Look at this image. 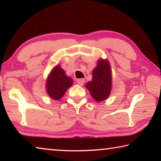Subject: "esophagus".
Instances as JSON below:
<instances>
[{
  "label": "esophagus",
  "instance_id": "esophagus-1",
  "mask_svg": "<svg viewBox=\"0 0 161 161\" xmlns=\"http://www.w3.org/2000/svg\"><path fill=\"white\" fill-rule=\"evenodd\" d=\"M77 83L79 84V85L82 86L84 83V79H78L77 80Z\"/></svg>",
  "mask_w": 161,
  "mask_h": 161
}]
</instances>
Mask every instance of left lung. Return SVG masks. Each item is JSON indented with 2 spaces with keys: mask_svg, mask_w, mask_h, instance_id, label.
I'll list each match as a JSON object with an SVG mask.
<instances>
[{
  "mask_svg": "<svg viewBox=\"0 0 161 161\" xmlns=\"http://www.w3.org/2000/svg\"><path fill=\"white\" fill-rule=\"evenodd\" d=\"M91 96L97 102H102L109 97L112 87V75L109 62L101 58L92 71V80L85 85Z\"/></svg>",
  "mask_w": 161,
  "mask_h": 161,
  "instance_id": "left-lung-1",
  "label": "left lung"
}]
</instances>
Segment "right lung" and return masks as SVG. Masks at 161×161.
<instances>
[{"label": "right lung", "instance_id": "obj_1", "mask_svg": "<svg viewBox=\"0 0 161 161\" xmlns=\"http://www.w3.org/2000/svg\"><path fill=\"white\" fill-rule=\"evenodd\" d=\"M72 84V79L68 77L64 69L58 64L53 67L48 75L46 80V92L52 99L59 100Z\"/></svg>", "mask_w": 161, "mask_h": 161}]
</instances>
